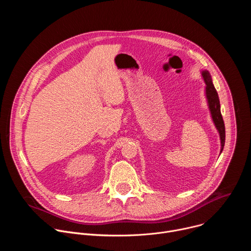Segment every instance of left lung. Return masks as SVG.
<instances>
[{
  "instance_id": "8db88e82",
  "label": "left lung",
  "mask_w": 251,
  "mask_h": 251,
  "mask_svg": "<svg viewBox=\"0 0 251 251\" xmlns=\"http://www.w3.org/2000/svg\"><path fill=\"white\" fill-rule=\"evenodd\" d=\"M202 77L205 82V94L206 98L208 101V106H209V110L211 113L212 120L214 122V125H216L217 129L219 130L220 136H221V142H222V149L221 153L223 152L224 146H225V142H226V128H225V122L221 113V104H220V99L218 92L214 88L209 73L206 70L202 71Z\"/></svg>"
}]
</instances>
